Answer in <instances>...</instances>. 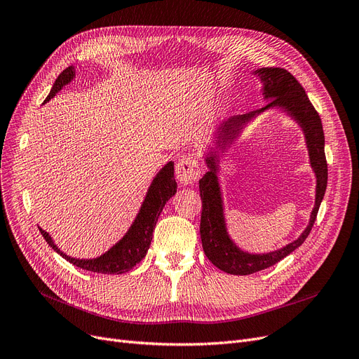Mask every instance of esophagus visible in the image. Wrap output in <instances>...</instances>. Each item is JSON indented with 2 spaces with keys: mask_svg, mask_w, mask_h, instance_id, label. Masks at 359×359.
<instances>
[{
  "mask_svg": "<svg viewBox=\"0 0 359 359\" xmlns=\"http://www.w3.org/2000/svg\"><path fill=\"white\" fill-rule=\"evenodd\" d=\"M176 176L182 187H191L200 177V165L194 156H183L176 164Z\"/></svg>",
  "mask_w": 359,
  "mask_h": 359,
  "instance_id": "34e87169",
  "label": "esophagus"
}]
</instances>
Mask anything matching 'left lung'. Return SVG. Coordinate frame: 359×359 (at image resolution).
I'll return each mask as SVG.
<instances>
[{
    "mask_svg": "<svg viewBox=\"0 0 359 359\" xmlns=\"http://www.w3.org/2000/svg\"><path fill=\"white\" fill-rule=\"evenodd\" d=\"M262 83L263 100H271L263 108L244 115L231 116L220 121L213 130V139L203 152L208 171L200 180V194L203 201L201 213V241L208 260L220 271L231 275H250L273 266L290 253L299 248L306 240L321 201L327 189V161L324 152V131L321 118L315 111L304 88L288 71L281 68H260L251 72ZM281 110L301 127L307 143L310 163L317 179L316 204L310 223L297 241L268 254H250L240 249L231 240L224 217L222 193L218 172L221 159L230 146L241 137L243 130L264 111Z\"/></svg>",
    "mask_w": 359,
    "mask_h": 359,
    "instance_id": "left-lung-1",
    "label": "left lung"
}]
</instances>
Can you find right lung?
<instances>
[{
    "label": "right lung",
    "instance_id": "1",
    "mask_svg": "<svg viewBox=\"0 0 359 359\" xmlns=\"http://www.w3.org/2000/svg\"><path fill=\"white\" fill-rule=\"evenodd\" d=\"M75 76H76L75 66L66 68L57 76L55 84H53L50 95L46 99V103L55 97L65 86H68L71 81H74ZM176 192H177V183L175 180V163L168 161L155 175L152 183L149 184L148 192L144 195V200L139 208V213L135 217V220H133L131 226L128 228L126 235L116 244H114L108 251H104L103 255L95 259L71 257L66 253H63V251L55 244L48 232L43 231L41 228H39V232L43 233L47 244L55 250L57 255H60L69 263L75 264L76 268H81L90 272H97V273H108V275L126 273L131 268H135L136 264L146 256V253H148L158 217L161 215L165 203Z\"/></svg>",
    "mask_w": 359,
    "mask_h": 359
}]
</instances>
